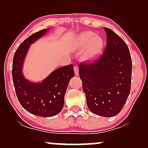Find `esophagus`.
Here are the masks:
<instances>
[{"mask_svg": "<svg viewBox=\"0 0 148 148\" xmlns=\"http://www.w3.org/2000/svg\"><path fill=\"white\" fill-rule=\"evenodd\" d=\"M74 71H75V74L76 75H79V68L77 65H75L74 66Z\"/></svg>", "mask_w": 148, "mask_h": 148, "instance_id": "34e87169", "label": "esophagus"}]
</instances>
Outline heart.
I'll list each match as a JSON object with an SVG mask.
<instances>
[{"label":"heart","instance_id":"obj_1","mask_svg":"<svg viewBox=\"0 0 148 148\" xmlns=\"http://www.w3.org/2000/svg\"><path fill=\"white\" fill-rule=\"evenodd\" d=\"M77 46L81 48H86V58H94L102 52L104 42L100 36H96L94 32H86L81 34L77 38Z\"/></svg>","mask_w":148,"mask_h":148}]
</instances>
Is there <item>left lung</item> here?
<instances>
[{
  "label": "left lung",
  "mask_w": 148,
  "mask_h": 148,
  "mask_svg": "<svg viewBox=\"0 0 148 148\" xmlns=\"http://www.w3.org/2000/svg\"><path fill=\"white\" fill-rule=\"evenodd\" d=\"M106 46L97 60L79 66L88 108L105 117L118 114L131 91L132 60L127 44L112 30L104 27Z\"/></svg>",
  "instance_id": "left-lung-1"
}]
</instances>
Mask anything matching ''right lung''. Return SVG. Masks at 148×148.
Listing matches in <instances>:
<instances>
[{
    "label": "right lung",
    "mask_w": 148,
    "mask_h": 148,
    "mask_svg": "<svg viewBox=\"0 0 148 148\" xmlns=\"http://www.w3.org/2000/svg\"><path fill=\"white\" fill-rule=\"evenodd\" d=\"M42 29L29 36L20 44L13 60L12 77L17 99L27 112L41 117H50L59 113L64 102V94L71 79L75 76L73 65L62 66L54 71L41 83H32L22 73L24 58L30 44L46 33Z\"/></svg>",
    "instance_id": "obj_1"
}]
</instances>
